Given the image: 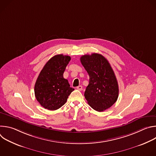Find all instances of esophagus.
I'll use <instances>...</instances> for the list:
<instances>
[{
	"label": "esophagus",
	"mask_w": 156,
	"mask_h": 156,
	"mask_svg": "<svg viewBox=\"0 0 156 156\" xmlns=\"http://www.w3.org/2000/svg\"><path fill=\"white\" fill-rule=\"evenodd\" d=\"M76 89H77L78 90L81 91V90H83V86H81V85H80V86H77V87H76Z\"/></svg>",
	"instance_id": "esophagus-1"
}]
</instances>
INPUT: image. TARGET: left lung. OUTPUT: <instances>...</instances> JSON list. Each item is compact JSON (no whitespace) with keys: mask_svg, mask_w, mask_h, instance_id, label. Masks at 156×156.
I'll list each match as a JSON object with an SVG mask.
<instances>
[{"mask_svg":"<svg viewBox=\"0 0 156 156\" xmlns=\"http://www.w3.org/2000/svg\"><path fill=\"white\" fill-rule=\"evenodd\" d=\"M80 61L90 76L84 92L88 104L98 112L110 108L119 97L118 82L110 63L102 55H84Z\"/></svg>","mask_w":156,"mask_h":156,"instance_id":"left-lung-1","label":"left lung"}]
</instances>
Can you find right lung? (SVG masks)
<instances>
[{
    "label": "right lung",
    "instance_id": "obj_1",
    "mask_svg": "<svg viewBox=\"0 0 156 156\" xmlns=\"http://www.w3.org/2000/svg\"><path fill=\"white\" fill-rule=\"evenodd\" d=\"M71 60L69 55L58 54L52 57L41 71L34 86L35 97L44 108L55 110L67 101L74 90L63 73Z\"/></svg>",
    "mask_w": 156,
    "mask_h": 156
}]
</instances>
